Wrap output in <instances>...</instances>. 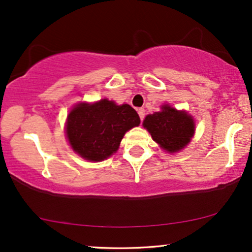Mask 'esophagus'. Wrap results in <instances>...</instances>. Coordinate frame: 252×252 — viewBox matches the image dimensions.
Wrapping results in <instances>:
<instances>
[{
  "instance_id": "1",
  "label": "esophagus",
  "mask_w": 252,
  "mask_h": 252,
  "mask_svg": "<svg viewBox=\"0 0 252 252\" xmlns=\"http://www.w3.org/2000/svg\"><path fill=\"white\" fill-rule=\"evenodd\" d=\"M137 113H139L140 119L143 120L144 119V115H146V111H144V109L143 108H140L139 110H137Z\"/></svg>"
}]
</instances>
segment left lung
<instances>
[{"mask_svg":"<svg viewBox=\"0 0 252 252\" xmlns=\"http://www.w3.org/2000/svg\"><path fill=\"white\" fill-rule=\"evenodd\" d=\"M143 126L149 130L154 141L170 153L182 149L195 132L191 117L170 105L161 106V111L148 115Z\"/></svg>","mask_w":252,"mask_h":252,"instance_id":"obj_1","label":"left lung"}]
</instances>
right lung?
Listing matches in <instances>:
<instances>
[{"label": "right lung", "mask_w": 252, "mask_h": 252, "mask_svg": "<svg viewBox=\"0 0 252 252\" xmlns=\"http://www.w3.org/2000/svg\"><path fill=\"white\" fill-rule=\"evenodd\" d=\"M139 124V115L128 104L117 105L108 99L80 103L67 116L66 135L75 153L99 161L116 153L125 133Z\"/></svg>", "instance_id": "obj_1"}]
</instances>
